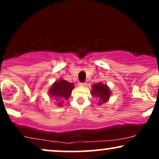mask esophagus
<instances>
[{"instance_id":"obj_1","label":"esophagus","mask_w":159,"mask_h":159,"mask_svg":"<svg viewBox=\"0 0 159 159\" xmlns=\"http://www.w3.org/2000/svg\"><path fill=\"white\" fill-rule=\"evenodd\" d=\"M87 84L86 83V82H80L79 83V85L80 86H82V87H84V86H87Z\"/></svg>"}]
</instances>
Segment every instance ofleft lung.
I'll return each mask as SVG.
<instances>
[{
    "label": "left lung",
    "mask_w": 159,
    "mask_h": 159,
    "mask_svg": "<svg viewBox=\"0 0 159 159\" xmlns=\"http://www.w3.org/2000/svg\"><path fill=\"white\" fill-rule=\"evenodd\" d=\"M92 87L93 90L91 93H92V96L99 97L100 101H101L99 105H101L102 103L106 102L111 95V91L107 86L102 83H97L93 85Z\"/></svg>",
    "instance_id": "8db88e82"
}]
</instances>
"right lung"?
Wrapping results in <instances>:
<instances>
[{
  "label": "right lung",
  "instance_id": "1",
  "mask_svg": "<svg viewBox=\"0 0 159 159\" xmlns=\"http://www.w3.org/2000/svg\"><path fill=\"white\" fill-rule=\"evenodd\" d=\"M74 84L61 79L59 81H56L49 89V96L52 98L57 100L58 105L61 106L63 103V101L67 100L71 96Z\"/></svg>",
  "mask_w": 159,
  "mask_h": 159
}]
</instances>
